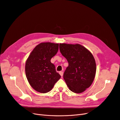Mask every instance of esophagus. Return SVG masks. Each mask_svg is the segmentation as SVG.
<instances>
[{"label":"esophagus","mask_w":120,"mask_h":120,"mask_svg":"<svg viewBox=\"0 0 120 120\" xmlns=\"http://www.w3.org/2000/svg\"><path fill=\"white\" fill-rule=\"evenodd\" d=\"M59 73H60V76H61V77H63V74H64V72L63 71H60V72H59Z\"/></svg>","instance_id":"34e87169"}]
</instances>
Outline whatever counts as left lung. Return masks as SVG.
Masks as SVG:
<instances>
[{"label": "left lung", "mask_w": 120, "mask_h": 120, "mask_svg": "<svg viewBox=\"0 0 120 120\" xmlns=\"http://www.w3.org/2000/svg\"><path fill=\"white\" fill-rule=\"evenodd\" d=\"M60 50L68 63L64 74L67 86L73 93H83L92 84L96 73L93 54L79 44L60 43Z\"/></svg>", "instance_id": "1"}]
</instances>
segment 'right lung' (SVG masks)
Segmentation results:
<instances>
[{"mask_svg":"<svg viewBox=\"0 0 120 120\" xmlns=\"http://www.w3.org/2000/svg\"><path fill=\"white\" fill-rule=\"evenodd\" d=\"M59 43L43 42L30 52L26 62V78L31 87L40 93H47L61 77L51 60L59 50Z\"/></svg>","mask_w":120,"mask_h":120,"instance_id":"1","label":"right lung"}]
</instances>
